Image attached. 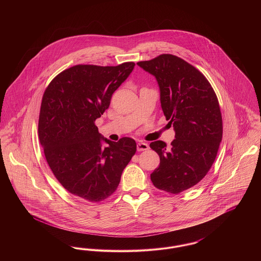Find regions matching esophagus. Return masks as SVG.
Here are the masks:
<instances>
[{"instance_id":"obj_1","label":"esophagus","mask_w":261,"mask_h":261,"mask_svg":"<svg viewBox=\"0 0 261 261\" xmlns=\"http://www.w3.org/2000/svg\"><path fill=\"white\" fill-rule=\"evenodd\" d=\"M137 149H138V151L147 150V149H149V146H148V144H146L144 142H140L137 144Z\"/></svg>"}]
</instances>
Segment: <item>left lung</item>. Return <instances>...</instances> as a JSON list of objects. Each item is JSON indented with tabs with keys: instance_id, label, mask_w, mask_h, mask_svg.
I'll return each instance as SVG.
<instances>
[{
	"instance_id": "left-lung-1",
	"label": "left lung",
	"mask_w": 261,
	"mask_h": 261,
	"mask_svg": "<svg viewBox=\"0 0 261 261\" xmlns=\"http://www.w3.org/2000/svg\"><path fill=\"white\" fill-rule=\"evenodd\" d=\"M137 64L155 76L162 111L175 130L169 148L162 141L149 144L161 159L150 180L177 195L197 185L216 159L223 134L218 99L206 77L177 56L162 54Z\"/></svg>"
}]
</instances>
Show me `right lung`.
Wrapping results in <instances>:
<instances>
[{"instance_id": "1", "label": "right lung", "mask_w": 261, "mask_h": 261, "mask_svg": "<svg viewBox=\"0 0 261 261\" xmlns=\"http://www.w3.org/2000/svg\"><path fill=\"white\" fill-rule=\"evenodd\" d=\"M134 66L133 62L116 66L77 64L57 75L44 92L40 144L55 177L80 199L99 202L111 197L136 152L133 139L112 142L100 136L95 124ZM101 139L109 147H101Z\"/></svg>"}]
</instances>
